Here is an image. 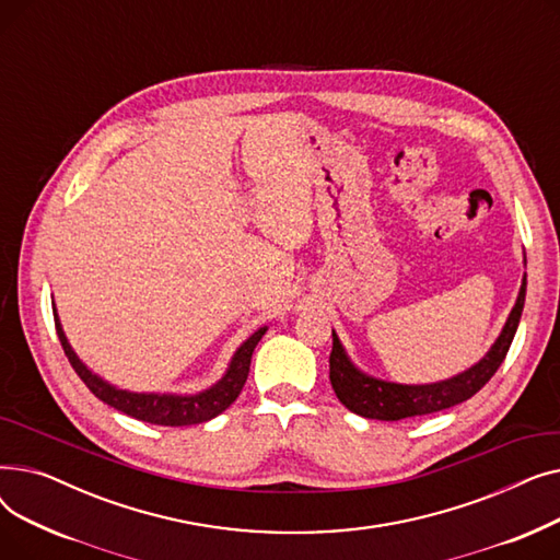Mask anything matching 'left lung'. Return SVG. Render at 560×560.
I'll return each mask as SVG.
<instances>
[{
	"label": "left lung",
	"instance_id": "obj_1",
	"mask_svg": "<svg viewBox=\"0 0 560 560\" xmlns=\"http://www.w3.org/2000/svg\"><path fill=\"white\" fill-rule=\"evenodd\" d=\"M524 295H526V277L522 279V288L517 302L506 319V325L490 347L488 354L469 370L447 378L438 381V384H424V386H404V384H390V381H381L374 376L363 374L351 365L347 359L345 349L336 336L334 347L329 357V378L336 397L361 418L368 420H404V418H416V416H429L438 413V410L452 408L472 395H477L492 374L504 363L509 347L513 342V336L517 331L522 308H524Z\"/></svg>",
	"mask_w": 560,
	"mask_h": 560
}]
</instances>
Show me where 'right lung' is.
Instances as JSON below:
<instances>
[{
  "instance_id": "add662e5",
  "label": "right lung",
  "mask_w": 560,
  "mask_h": 560,
  "mask_svg": "<svg viewBox=\"0 0 560 560\" xmlns=\"http://www.w3.org/2000/svg\"><path fill=\"white\" fill-rule=\"evenodd\" d=\"M54 322H56V334H58V340H61V345H63L66 357H68L70 365L74 368V372L79 374V378L88 386V390H91L95 397H100L104 404L122 410V413H127L136 420L161 424V427H190V424H199V422H209L215 416H220L222 410H226L235 401V397L241 395L245 381H247V374H249L254 347L258 345L262 334L268 331V327H262L241 345V349L235 351L231 359L226 374L218 381L213 388L203 390L199 395H156V393H129V390H120V388L106 384L104 378L93 374L77 359V354L72 351L70 342L61 329V322H58L56 308H54Z\"/></svg>"
}]
</instances>
